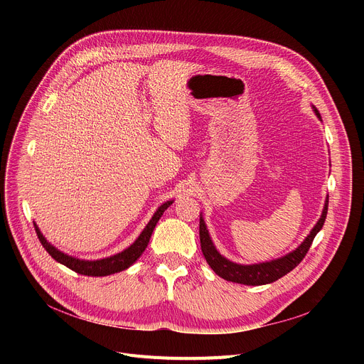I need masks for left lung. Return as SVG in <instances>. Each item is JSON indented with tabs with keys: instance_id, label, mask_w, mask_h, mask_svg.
<instances>
[{
	"instance_id": "1",
	"label": "left lung",
	"mask_w": 364,
	"mask_h": 364,
	"mask_svg": "<svg viewBox=\"0 0 364 364\" xmlns=\"http://www.w3.org/2000/svg\"><path fill=\"white\" fill-rule=\"evenodd\" d=\"M313 110L317 114V118H320V113L314 106H313ZM328 203H329V196L326 198V202H324V208H323L320 220L313 227V230L310 232V235L305 237V240L296 247L295 251L289 252L288 255H284V257H280L277 259L259 262V264H251V265L236 264L230 259L224 258L217 251V247L214 246L211 237H209L205 221L200 217L199 236H200V247H202L203 257H205L206 262L209 264V267H211V269L220 277H223L224 280L240 283V284H247V286H259V284L273 283L277 279L283 277L284 274H288L289 272H292L295 267L304 259V257L307 255L316 235L321 230L324 220H326Z\"/></svg>"
}]
</instances>
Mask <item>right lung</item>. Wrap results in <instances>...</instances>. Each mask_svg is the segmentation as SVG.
I'll return each mask as SVG.
<instances>
[{
	"label": "right lung",
	"instance_id": "obj_1",
	"mask_svg": "<svg viewBox=\"0 0 364 364\" xmlns=\"http://www.w3.org/2000/svg\"><path fill=\"white\" fill-rule=\"evenodd\" d=\"M172 205V200H168L165 203H162L158 211L153 214L151 220L147 223V225L144 227V230L141 232V235L136 239L129 247L124 250L122 252L112 255L109 258H103V259H95V261H85V259H78L75 257H70L68 254H63L62 251L57 250L51 243L47 242V239L43 236V233L40 232V228L33 223L35 225V232L38 235V239H40L41 245L46 247V251L57 261L63 265H66L68 269L73 270L75 273L78 274H84V276H92V277H100V276H109L113 273H119L125 269H128L129 265H132L136 262L140 255L144 252V250L149 245L150 236L153 233V228H155L156 223L159 221V218L162 217V214L165 213V209Z\"/></svg>",
	"mask_w": 364,
	"mask_h": 364
}]
</instances>
